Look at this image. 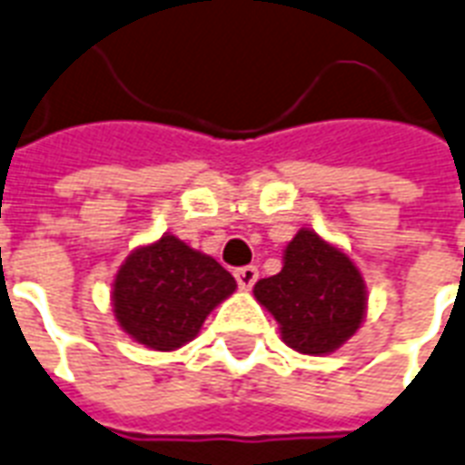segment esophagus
Returning a JSON list of instances; mask_svg holds the SVG:
<instances>
[{"label": "esophagus", "mask_w": 465, "mask_h": 465, "mask_svg": "<svg viewBox=\"0 0 465 465\" xmlns=\"http://www.w3.org/2000/svg\"><path fill=\"white\" fill-rule=\"evenodd\" d=\"M257 276H259V272H257V266H240V269H235V279H237V286H240V289H252V286H254V283H257Z\"/></svg>", "instance_id": "1"}]
</instances>
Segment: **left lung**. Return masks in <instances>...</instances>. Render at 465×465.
Listing matches in <instances>:
<instances>
[{
  "mask_svg": "<svg viewBox=\"0 0 465 465\" xmlns=\"http://www.w3.org/2000/svg\"><path fill=\"white\" fill-rule=\"evenodd\" d=\"M254 296L301 354L341 347L366 312V286L354 262L305 228L283 252L282 272L254 283Z\"/></svg>",
  "mask_w": 465,
  "mask_h": 465,
  "instance_id": "8db88e82",
  "label": "left lung"
}]
</instances>
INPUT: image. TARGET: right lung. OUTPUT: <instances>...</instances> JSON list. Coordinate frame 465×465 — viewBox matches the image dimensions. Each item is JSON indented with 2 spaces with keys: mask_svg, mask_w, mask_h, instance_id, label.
<instances>
[{
  "mask_svg": "<svg viewBox=\"0 0 465 465\" xmlns=\"http://www.w3.org/2000/svg\"><path fill=\"white\" fill-rule=\"evenodd\" d=\"M235 279L213 257L162 235L125 259L114 282V312L133 340L172 351L199 334L215 305L235 291Z\"/></svg>",
  "mask_w": 465,
  "mask_h": 465,
  "instance_id": "add662e5",
  "label": "right lung"
}]
</instances>
